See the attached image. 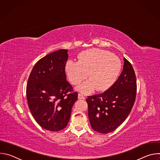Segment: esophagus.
<instances>
[{
	"label": "esophagus",
	"instance_id": "obj_1",
	"mask_svg": "<svg viewBox=\"0 0 160 160\" xmlns=\"http://www.w3.org/2000/svg\"><path fill=\"white\" fill-rule=\"evenodd\" d=\"M78 99H85V97L81 94H78Z\"/></svg>",
	"mask_w": 160,
	"mask_h": 160
}]
</instances>
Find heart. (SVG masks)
Listing matches in <instances>:
<instances>
[{
  "label": "heart",
  "instance_id": "heart-1",
  "mask_svg": "<svg viewBox=\"0 0 160 160\" xmlns=\"http://www.w3.org/2000/svg\"><path fill=\"white\" fill-rule=\"evenodd\" d=\"M78 61L68 60L64 66L67 77L73 85H77L87 77L76 89L84 94L92 93L96 88L104 92L117 80L121 70L120 59L109 51L91 49L80 52Z\"/></svg>",
  "mask_w": 160,
  "mask_h": 160
}]
</instances>
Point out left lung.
Here are the masks:
<instances>
[{
  "label": "left lung",
  "mask_w": 160,
  "mask_h": 160,
  "mask_svg": "<svg viewBox=\"0 0 160 160\" xmlns=\"http://www.w3.org/2000/svg\"><path fill=\"white\" fill-rule=\"evenodd\" d=\"M123 70L116 82L104 92L88 96V115L92 129L108 133L127 118L134 104L137 82L133 68L124 58Z\"/></svg>",
  "instance_id": "obj_1"
}]
</instances>
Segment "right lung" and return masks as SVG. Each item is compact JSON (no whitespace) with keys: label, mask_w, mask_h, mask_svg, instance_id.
Here are the masks:
<instances>
[{"label":"right lung","mask_w":160,"mask_h":160,"mask_svg":"<svg viewBox=\"0 0 160 160\" xmlns=\"http://www.w3.org/2000/svg\"><path fill=\"white\" fill-rule=\"evenodd\" d=\"M68 50L60 49L40 59L33 66L27 85L32 115L43 128L57 132L70 120L78 93L67 82L64 66Z\"/></svg>","instance_id":"add662e5"}]
</instances>
